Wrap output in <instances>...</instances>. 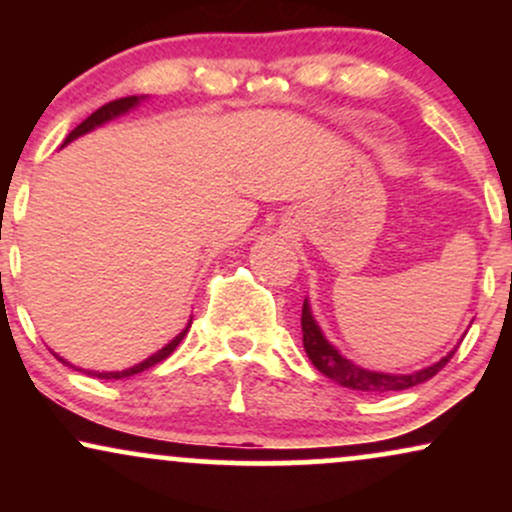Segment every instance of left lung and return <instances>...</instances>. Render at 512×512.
Returning <instances> with one entry per match:
<instances>
[{
  "mask_svg": "<svg viewBox=\"0 0 512 512\" xmlns=\"http://www.w3.org/2000/svg\"><path fill=\"white\" fill-rule=\"evenodd\" d=\"M301 327H303V346L305 354H308L313 366L320 370L322 375L334 380L337 385L349 387L356 392H399L409 390V387L426 383L440 368H445V363L450 361L452 354L457 351V346L448 351V356H443L440 361L431 363V366L414 370V373H380V370H370L358 366V363L349 361V358L339 354V349L330 339L325 337L322 327L317 325L310 301H303V315H301Z\"/></svg>",
  "mask_w": 512,
  "mask_h": 512,
  "instance_id": "obj_1",
  "label": "left lung"
}]
</instances>
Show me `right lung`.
Listing matches in <instances>:
<instances>
[{
  "instance_id": "add662e5",
  "label": "right lung",
  "mask_w": 512,
  "mask_h": 512,
  "mask_svg": "<svg viewBox=\"0 0 512 512\" xmlns=\"http://www.w3.org/2000/svg\"><path fill=\"white\" fill-rule=\"evenodd\" d=\"M146 98L149 96H129V98H120V101H113V103H108V105H103V108H98L96 113L93 115H88L84 122H81L79 127H74L72 132H69V137L64 139V144L62 146H67L69 142H74V139H79V137H84V134H88V132H93V129H98V127H103L105 122H110V120H117V117H122V115H127L129 110H134V108H139V105H142V101H146ZM190 325H192V320L187 322V327L185 330H182L178 337H173L170 339V342L163 346V349H158L156 354H151L149 358H144L142 363H134L132 368H125V370H84V368H76V366H72V363L67 361V358H62V356H57L55 351H52V354L57 356V361H62L64 366H72V368H76V370H84V373H88V375H96V378H101V380H122V378H129V375H137V373H142V370H146V368H151V366H156V363H161V361H166V358L173 354L175 351V346H178L180 342H182V337H185L187 334V330H190Z\"/></svg>"
}]
</instances>
